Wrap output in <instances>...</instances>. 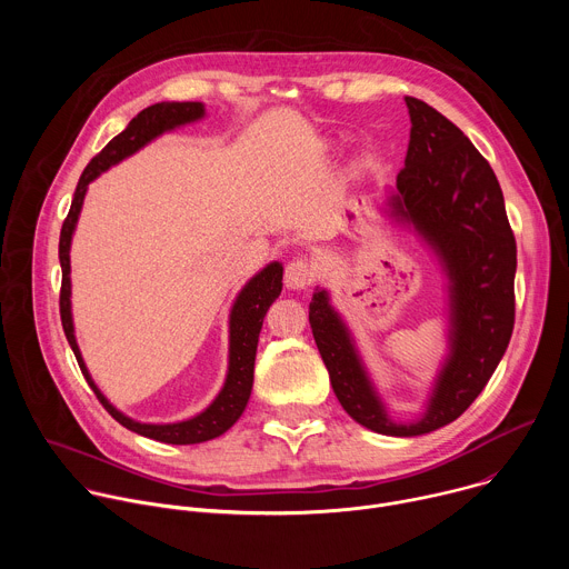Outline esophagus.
Listing matches in <instances>:
<instances>
[{"instance_id":"1","label":"esophagus","mask_w":569,"mask_h":569,"mask_svg":"<svg viewBox=\"0 0 569 569\" xmlns=\"http://www.w3.org/2000/svg\"><path fill=\"white\" fill-rule=\"evenodd\" d=\"M315 281V270L308 261L295 259L286 268V286L290 290H306Z\"/></svg>"}]
</instances>
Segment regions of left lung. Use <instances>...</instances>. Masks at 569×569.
Listing matches in <instances>:
<instances>
[{"mask_svg":"<svg viewBox=\"0 0 569 569\" xmlns=\"http://www.w3.org/2000/svg\"><path fill=\"white\" fill-rule=\"evenodd\" d=\"M412 130L382 213L410 229L446 277L448 353L419 417L396 421L331 292L317 288L310 329L347 415L371 432L419 437L459 419L498 369L513 333L516 238L500 182L470 139L428 103L405 97Z\"/></svg>","mask_w":569,"mask_h":569,"instance_id":"8db88e82","label":"left lung"}]
</instances>
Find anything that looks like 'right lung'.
<instances>
[{"label":"right lung","mask_w":569,"mask_h":569,"mask_svg":"<svg viewBox=\"0 0 569 569\" xmlns=\"http://www.w3.org/2000/svg\"><path fill=\"white\" fill-rule=\"evenodd\" d=\"M207 110L200 101H164L154 103L146 110H141L123 132H119L83 171L78 180V187L73 191L71 209L62 222L60 229V246H58V259L62 268V288H60V319L62 329L67 336V342L78 360L80 371H83L88 385L94 389L97 398L103 402V408L117 419L123 428L173 446H191L211 441L220 435H224L238 419L246 412L248 400L254 385V360H257V347H259V333L263 327V319L272 301L281 295V279H283V266L279 261L268 263L261 272H257L246 286L236 295L231 310H229V362H227V376L218 391V396L207 405V408L184 421L178 423H141L117 410L114 405L106 398V393L97 387L83 356H80L76 331H73V315H71V238L80 218V209H83L86 193L90 182H94L101 173L117 167L119 161L128 159L157 137L164 132H171L176 128L196 123L204 119Z\"/></svg>","instance_id":"add662e5"}]
</instances>
